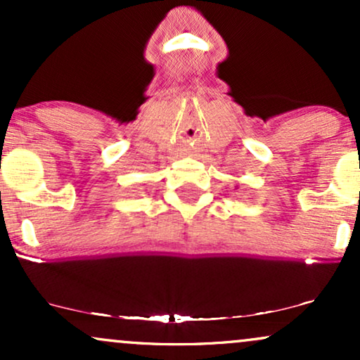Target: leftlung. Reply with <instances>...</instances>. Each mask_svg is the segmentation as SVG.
I'll return each mask as SVG.
<instances>
[{"mask_svg": "<svg viewBox=\"0 0 360 360\" xmlns=\"http://www.w3.org/2000/svg\"><path fill=\"white\" fill-rule=\"evenodd\" d=\"M235 189H237V188H235Z\"/></svg>", "mask_w": 360, "mask_h": 360, "instance_id": "1", "label": "left lung"}]
</instances>
